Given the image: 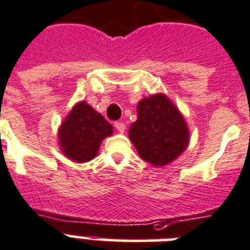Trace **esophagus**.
Listing matches in <instances>:
<instances>
[{
	"mask_svg": "<svg viewBox=\"0 0 250 250\" xmlns=\"http://www.w3.org/2000/svg\"><path fill=\"white\" fill-rule=\"evenodd\" d=\"M115 127L117 129V131H119V133H124V131H125V129H126V126H125V124L124 123H115Z\"/></svg>",
	"mask_w": 250,
	"mask_h": 250,
	"instance_id": "34e87169",
	"label": "esophagus"
}]
</instances>
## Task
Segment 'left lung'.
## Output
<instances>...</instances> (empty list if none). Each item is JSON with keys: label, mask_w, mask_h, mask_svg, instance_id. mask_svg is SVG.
Returning <instances> with one entry per match:
<instances>
[{"label": "left lung", "mask_w": 250, "mask_h": 250, "mask_svg": "<svg viewBox=\"0 0 250 250\" xmlns=\"http://www.w3.org/2000/svg\"><path fill=\"white\" fill-rule=\"evenodd\" d=\"M137 112L138 117L130 125L129 138L143 160L162 167L185 151L189 129L184 116L166 95L142 99Z\"/></svg>", "instance_id": "1"}]
</instances>
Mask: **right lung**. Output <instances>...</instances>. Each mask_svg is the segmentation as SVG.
I'll list each match as a JSON object with an SVG mask.
<instances>
[{
  "mask_svg": "<svg viewBox=\"0 0 250 250\" xmlns=\"http://www.w3.org/2000/svg\"><path fill=\"white\" fill-rule=\"evenodd\" d=\"M113 133V126L86 102L75 104L59 129L61 151L73 162L94 159L100 143Z\"/></svg>",
  "mask_w": 250,
  "mask_h": 250,
  "instance_id": "add662e5",
  "label": "right lung"
}]
</instances>
